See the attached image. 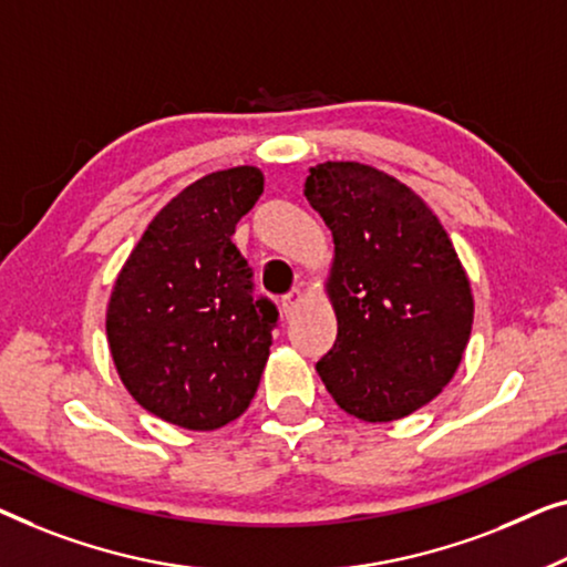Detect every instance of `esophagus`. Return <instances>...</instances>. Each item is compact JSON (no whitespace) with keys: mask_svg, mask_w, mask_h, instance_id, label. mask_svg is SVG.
<instances>
[{"mask_svg":"<svg viewBox=\"0 0 567 567\" xmlns=\"http://www.w3.org/2000/svg\"><path fill=\"white\" fill-rule=\"evenodd\" d=\"M298 302H300V292L298 290H292L290 295H285V298H282V313H285V318H290L295 313Z\"/></svg>","mask_w":567,"mask_h":567,"instance_id":"34e87169","label":"esophagus"}]
</instances>
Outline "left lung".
Returning a JSON list of instances; mask_svg holds the SVG:
<instances>
[{"label":"left lung","mask_w":567,"mask_h":567,"mask_svg":"<svg viewBox=\"0 0 567 567\" xmlns=\"http://www.w3.org/2000/svg\"><path fill=\"white\" fill-rule=\"evenodd\" d=\"M306 197L333 236L326 292L339 323L316 370L349 416H409L454 378L473 329L457 251L432 207L374 166H310Z\"/></svg>","instance_id":"8db88e82"}]
</instances>
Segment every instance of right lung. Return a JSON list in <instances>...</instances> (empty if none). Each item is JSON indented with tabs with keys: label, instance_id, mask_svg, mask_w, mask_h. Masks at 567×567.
Returning <instances> with one entry per match:
<instances>
[{
	"label": "right lung",
	"instance_id": "add662e5",
	"mask_svg": "<svg viewBox=\"0 0 567 567\" xmlns=\"http://www.w3.org/2000/svg\"><path fill=\"white\" fill-rule=\"evenodd\" d=\"M265 193L257 166L193 182L143 230L107 306L110 354L154 416L213 432L249 409L277 308L254 300L251 267L230 241Z\"/></svg>",
	"mask_w": 567,
	"mask_h": 567
}]
</instances>
